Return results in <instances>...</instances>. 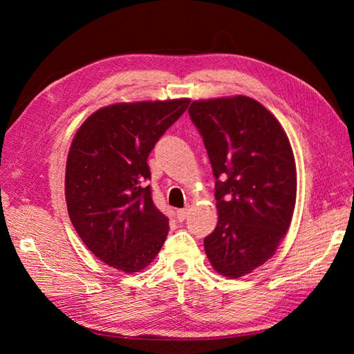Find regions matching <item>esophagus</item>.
Instances as JSON below:
<instances>
[{"label": "esophagus", "instance_id": "esophagus-1", "mask_svg": "<svg viewBox=\"0 0 354 354\" xmlns=\"http://www.w3.org/2000/svg\"><path fill=\"white\" fill-rule=\"evenodd\" d=\"M187 216H189V209H187V208H185V209H176V217H178V219L181 221V222L185 221Z\"/></svg>", "mask_w": 354, "mask_h": 354}]
</instances>
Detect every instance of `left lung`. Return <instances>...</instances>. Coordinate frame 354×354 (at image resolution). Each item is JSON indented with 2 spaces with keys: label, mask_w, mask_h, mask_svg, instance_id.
I'll return each instance as SVG.
<instances>
[{
  "label": "left lung",
  "mask_w": 354,
  "mask_h": 354,
  "mask_svg": "<svg viewBox=\"0 0 354 354\" xmlns=\"http://www.w3.org/2000/svg\"><path fill=\"white\" fill-rule=\"evenodd\" d=\"M216 178L217 225L205 254L223 277L251 274L275 254L297 201V165L283 126L248 95L193 100L189 108Z\"/></svg>",
  "instance_id": "1"
}]
</instances>
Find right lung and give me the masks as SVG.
I'll list each match as a JSON object with an SVG mask.
<instances>
[{
    "label": "right lung",
    "mask_w": 354,
    "mask_h": 354,
    "mask_svg": "<svg viewBox=\"0 0 354 354\" xmlns=\"http://www.w3.org/2000/svg\"><path fill=\"white\" fill-rule=\"evenodd\" d=\"M190 99L114 103L77 129L65 167V201L74 230L97 259L120 272L147 268L169 232L153 205L147 156Z\"/></svg>",
    "instance_id": "right-lung-1"
}]
</instances>
